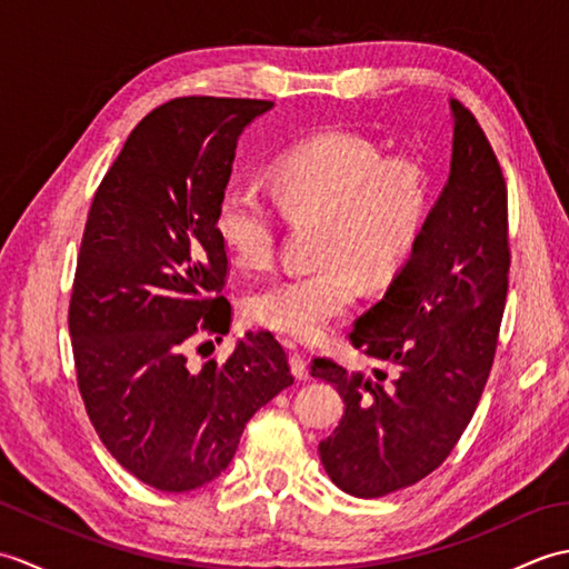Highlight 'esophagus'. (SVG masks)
Instances as JSON below:
<instances>
[{
  "label": "esophagus",
  "mask_w": 569,
  "mask_h": 569,
  "mask_svg": "<svg viewBox=\"0 0 569 569\" xmlns=\"http://www.w3.org/2000/svg\"><path fill=\"white\" fill-rule=\"evenodd\" d=\"M283 345H286L288 352H291V371H293V377H296L298 381H306V379L310 377V373H308V361H306L303 352H300L298 345L291 342V340H286Z\"/></svg>",
  "instance_id": "esophagus-1"
}]
</instances>
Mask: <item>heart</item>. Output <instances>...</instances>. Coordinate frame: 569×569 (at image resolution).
Returning a JSON list of instances; mask_svg holds the SVG:
<instances>
[{
  "instance_id": "1",
  "label": "heart",
  "mask_w": 569,
  "mask_h": 569,
  "mask_svg": "<svg viewBox=\"0 0 569 569\" xmlns=\"http://www.w3.org/2000/svg\"><path fill=\"white\" fill-rule=\"evenodd\" d=\"M271 190L293 220H320L308 271L273 278L244 300L259 328L316 340L352 308L357 273L386 283L413 253L430 208L428 168L413 156H383L349 131H320L293 143L271 166ZM214 234L239 269H266L276 253L278 220L263 192L232 180L214 204Z\"/></svg>"
}]
</instances>
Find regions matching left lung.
I'll return each instance as SVG.
<instances>
[{"label":"left lung","mask_w":569,"mask_h":569,"mask_svg":"<svg viewBox=\"0 0 569 569\" xmlns=\"http://www.w3.org/2000/svg\"><path fill=\"white\" fill-rule=\"evenodd\" d=\"M450 178L418 244L349 340L381 361L373 373L312 361L335 383L345 416L320 442V462L342 491L379 499L438 469L469 426L497 352L509 288V204L489 139L450 100Z\"/></svg>","instance_id":"left-lung-1"}]
</instances>
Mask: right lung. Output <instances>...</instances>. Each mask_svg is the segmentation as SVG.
Listing matches in <instances>:
<instances>
[{"instance_id": "1", "label": "right lung", "mask_w": 569, "mask_h": 569, "mask_svg": "<svg viewBox=\"0 0 569 569\" xmlns=\"http://www.w3.org/2000/svg\"><path fill=\"white\" fill-rule=\"evenodd\" d=\"M273 102L178 98L131 131L94 192L68 328L84 408L143 485L192 491L232 462L249 418L293 383L271 332H247L224 365L192 369L198 335L229 332L227 253L214 204L237 141Z\"/></svg>"}]
</instances>
